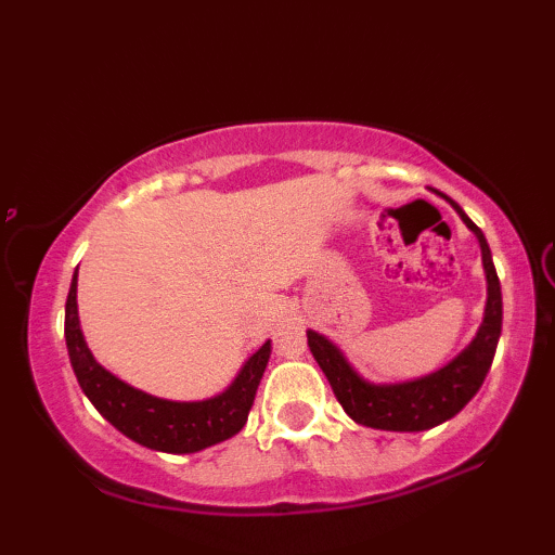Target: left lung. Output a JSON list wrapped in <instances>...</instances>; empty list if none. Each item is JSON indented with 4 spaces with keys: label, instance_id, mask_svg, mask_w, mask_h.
Returning a JSON list of instances; mask_svg holds the SVG:
<instances>
[{
    "label": "left lung",
    "instance_id": "1",
    "mask_svg": "<svg viewBox=\"0 0 555 555\" xmlns=\"http://www.w3.org/2000/svg\"><path fill=\"white\" fill-rule=\"evenodd\" d=\"M444 196L442 192H437ZM454 211L475 232L482 249V268L488 278V302L480 331L457 359H452L435 374L414 378L404 384H371L356 371L338 346H333L321 333L308 331V346L318 366L323 369L333 393L356 424L386 431H424L437 427L462 412L469 399L480 391L495 356L500 331H503V293L492 264L488 240L480 227L469 219L457 202L444 196Z\"/></svg>",
    "mask_w": 555,
    "mask_h": 555
}]
</instances>
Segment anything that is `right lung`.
I'll return each mask as SVG.
<instances>
[{"label": "right lung", "instance_id": "add662e5", "mask_svg": "<svg viewBox=\"0 0 555 555\" xmlns=\"http://www.w3.org/2000/svg\"><path fill=\"white\" fill-rule=\"evenodd\" d=\"M65 344L80 389L128 439L149 450L189 454L224 442L245 427L257 386L270 361V340L245 361L237 378L204 401H169L133 389L93 359L78 321V270L65 302Z\"/></svg>", "mask_w": 555, "mask_h": 555}]
</instances>
